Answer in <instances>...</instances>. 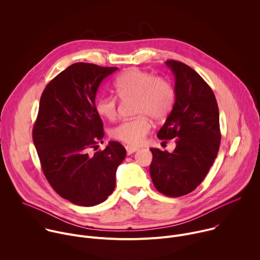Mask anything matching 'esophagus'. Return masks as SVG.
I'll use <instances>...</instances> for the list:
<instances>
[{"instance_id": "esophagus-1", "label": "esophagus", "mask_w": 260, "mask_h": 260, "mask_svg": "<svg viewBox=\"0 0 260 260\" xmlns=\"http://www.w3.org/2000/svg\"><path fill=\"white\" fill-rule=\"evenodd\" d=\"M125 149H126V152H127V154H128V155H131V154H133L134 152L138 151V150H139V148H137V147H131V146H126V147H125Z\"/></svg>"}]
</instances>
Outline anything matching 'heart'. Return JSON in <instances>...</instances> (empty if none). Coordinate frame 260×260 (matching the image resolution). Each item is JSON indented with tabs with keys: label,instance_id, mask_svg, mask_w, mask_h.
<instances>
[{
	"label": "heart",
	"instance_id": "1",
	"mask_svg": "<svg viewBox=\"0 0 260 260\" xmlns=\"http://www.w3.org/2000/svg\"><path fill=\"white\" fill-rule=\"evenodd\" d=\"M114 89L123 101L136 100L135 113L139 117L125 120L111 131V136L131 146L141 144L149 133L153 121L167 118L174 106L176 92L173 85L164 78H157L147 71L131 68L115 79ZM96 113L108 120L115 119L117 102L112 96H102L95 103Z\"/></svg>",
	"mask_w": 260,
	"mask_h": 260
}]
</instances>
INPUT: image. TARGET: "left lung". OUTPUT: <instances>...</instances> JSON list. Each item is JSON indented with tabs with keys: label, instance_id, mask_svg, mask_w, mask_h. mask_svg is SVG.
<instances>
[{
	"label": "left lung",
	"instance_id": "obj_1",
	"mask_svg": "<svg viewBox=\"0 0 260 260\" xmlns=\"http://www.w3.org/2000/svg\"><path fill=\"white\" fill-rule=\"evenodd\" d=\"M175 76L176 99L160 140L175 139L172 153L151 148L150 176L155 188L178 198L193 191L205 179L217 156L221 134L214 92L199 74L181 61L167 60Z\"/></svg>",
	"mask_w": 260,
	"mask_h": 260
}]
</instances>
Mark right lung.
<instances>
[{
	"instance_id": "add662e5",
	"label": "right lung",
	"mask_w": 260,
	"mask_h": 260,
	"mask_svg": "<svg viewBox=\"0 0 260 260\" xmlns=\"http://www.w3.org/2000/svg\"><path fill=\"white\" fill-rule=\"evenodd\" d=\"M117 69L73 63L47 84L40 99L32 141L43 173L61 198L78 206L92 207L108 199L126 155L116 141L103 151L88 152L104 137L95 111L98 88Z\"/></svg>"
}]
</instances>
